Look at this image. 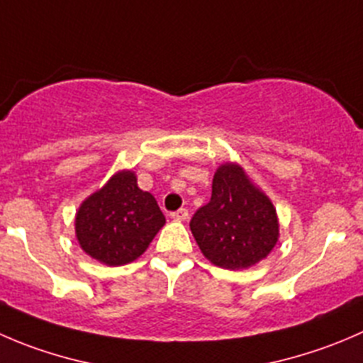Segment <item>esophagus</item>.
Segmentation results:
<instances>
[{"label": "esophagus", "mask_w": 363, "mask_h": 363, "mask_svg": "<svg viewBox=\"0 0 363 363\" xmlns=\"http://www.w3.org/2000/svg\"><path fill=\"white\" fill-rule=\"evenodd\" d=\"M170 216H172V220H175V221H186L188 220V209H179V211H175V213H172Z\"/></svg>", "instance_id": "obj_1"}]
</instances>
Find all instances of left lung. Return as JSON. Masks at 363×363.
Returning a JSON list of instances; mask_svg holds the SVG:
<instances>
[{
	"label": "left lung",
	"mask_w": 363,
	"mask_h": 363,
	"mask_svg": "<svg viewBox=\"0 0 363 363\" xmlns=\"http://www.w3.org/2000/svg\"><path fill=\"white\" fill-rule=\"evenodd\" d=\"M189 228L203 257L232 271L266 259L280 238L275 206L238 163L218 167L209 203L193 214Z\"/></svg>",
	"instance_id": "1"
}]
</instances>
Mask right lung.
I'll use <instances>...</instances> for the list:
<instances>
[{
  "instance_id": "1",
  "label": "right lung",
  "mask_w": 363,
  "mask_h": 363,
  "mask_svg": "<svg viewBox=\"0 0 363 363\" xmlns=\"http://www.w3.org/2000/svg\"><path fill=\"white\" fill-rule=\"evenodd\" d=\"M167 223L156 199L138 188L133 170H121L81 202L74 227L81 250L106 266L138 259Z\"/></svg>"
}]
</instances>
